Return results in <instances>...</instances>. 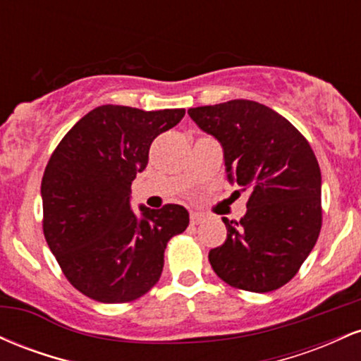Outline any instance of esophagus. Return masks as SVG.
I'll return each mask as SVG.
<instances>
[{"mask_svg":"<svg viewBox=\"0 0 361 361\" xmlns=\"http://www.w3.org/2000/svg\"><path fill=\"white\" fill-rule=\"evenodd\" d=\"M202 221H204V215L202 214H198V212L190 214V222H192L193 226H197V224H200Z\"/></svg>","mask_w":361,"mask_h":361,"instance_id":"1","label":"esophagus"}]
</instances>
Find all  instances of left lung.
<instances>
[{"mask_svg":"<svg viewBox=\"0 0 361 361\" xmlns=\"http://www.w3.org/2000/svg\"><path fill=\"white\" fill-rule=\"evenodd\" d=\"M224 147L227 178L250 192L241 221L222 219L227 239L210 250L221 280L264 293L288 283L322 226L321 169L307 139L275 110L251 100L190 109Z\"/></svg>","mask_w":361,"mask_h":361,"instance_id":"1","label":"left lung"}]
</instances>
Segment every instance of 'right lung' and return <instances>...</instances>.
<instances>
[{
  "instance_id": "1",
  "label": "right lung",
  "mask_w": 361,
  "mask_h": 361,
  "mask_svg": "<svg viewBox=\"0 0 361 361\" xmlns=\"http://www.w3.org/2000/svg\"><path fill=\"white\" fill-rule=\"evenodd\" d=\"M185 117L183 109L144 111L103 105L54 149L42 178V229L62 273L82 295L126 304L159 280L164 250L188 227L185 207L130 209V185L149 147Z\"/></svg>"
}]
</instances>
